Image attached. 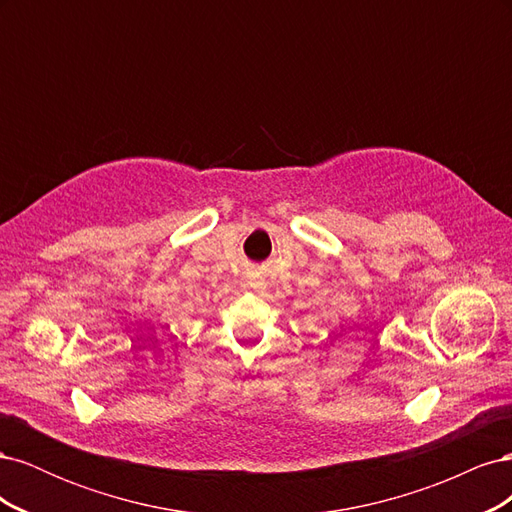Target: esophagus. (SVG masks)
<instances>
[{"instance_id": "esophagus-1", "label": "esophagus", "mask_w": 512, "mask_h": 512, "mask_svg": "<svg viewBox=\"0 0 512 512\" xmlns=\"http://www.w3.org/2000/svg\"><path fill=\"white\" fill-rule=\"evenodd\" d=\"M250 286H252L254 290H258V292H260V290H265V288H267V282H265V280H252V282H250Z\"/></svg>"}]
</instances>
